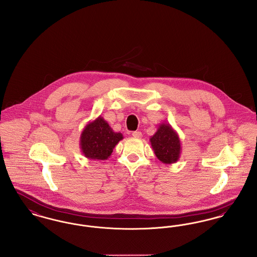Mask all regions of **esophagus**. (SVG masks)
<instances>
[{
  "instance_id": "esophagus-1",
  "label": "esophagus",
  "mask_w": 257,
  "mask_h": 257,
  "mask_svg": "<svg viewBox=\"0 0 257 257\" xmlns=\"http://www.w3.org/2000/svg\"><path fill=\"white\" fill-rule=\"evenodd\" d=\"M132 136L134 137V138H137V139H141L142 138V132H140V131H135L132 133Z\"/></svg>"
}]
</instances>
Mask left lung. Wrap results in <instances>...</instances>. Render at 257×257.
I'll use <instances>...</instances> for the list:
<instances>
[{"instance_id": "obj_1", "label": "left lung", "mask_w": 257, "mask_h": 257, "mask_svg": "<svg viewBox=\"0 0 257 257\" xmlns=\"http://www.w3.org/2000/svg\"><path fill=\"white\" fill-rule=\"evenodd\" d=\"M150 144L156 157L164 164H173L180 158V139L169 123L160 124L156 133L150 138Z\"/></svg>"}]
</instances>
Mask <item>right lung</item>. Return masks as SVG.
<instances>
[{
    "mask_svg": "<svg viewBox=\"0 0 257 257\" xmlns=\"http://www.w3.org/2000/svg\"><path fill=\"white\" fill-rule=\"evenodd\" d=\"M123 139L114 132L102 116L86 124L80 137V147L84 156L90 160H107L114 147Z\"/></svg>",
    "mask_w": 257,
    "mask_h": 257,
    "instance_id": "add662e5",
    "label": "right lung"
}]
</instances>
